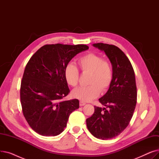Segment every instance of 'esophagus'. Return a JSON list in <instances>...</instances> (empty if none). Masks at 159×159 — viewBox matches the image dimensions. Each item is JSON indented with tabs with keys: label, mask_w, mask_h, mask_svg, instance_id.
<instances>
[{
	"label": "esophagus",
	"mask_w": 159,
	"mask_h": 159,
	"mask_svg": "<svg viewBox=\"0 0 159 159\" xmlns=\"http://www.w3.org/2000/svg\"><path fill=\"white\" fill-rule=\"evenodd\" d=\"M79 104H80V106H84L86 104V102H83V101H80Z\"/></svg>",
	"instance_id": "esophagus-1"
}]
</instances>
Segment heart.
<instances>
[{
    "label": "heart",
    "mask_w": 159,
    "mask_h": 159,
    "mask_svg": "<svg viewBox=\"0 0 159 159\" xmlns=\"http://www.w3.org/2000/svg\"><path fill=\"white\" fill-rule=\"evenodd\" d=\"M78 65L82 73H88L87 86H81L72 91V96L82 101L88 102L97 98L102 91L110 87L113 79V68L111 63L103 60L96 53H90L81 57ZM66 82L72 86H77L79 82V72L73 64H67L64 69Z\"/></svg>",
    "instance_id": "obj_1"
}]
</instances>
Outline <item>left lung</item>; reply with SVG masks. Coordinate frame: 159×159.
I'll use <instances>...</instances> for the list:
<instances>
[{
	"label": "left lung",
	"mask_w": 159,
	"mask_h": 159,
	"mask_svg": "<svg viewBox=\"0 0 159 159\" xmlns=\"http://www.w3.org/2000/svg\"><path fill=\"white\" fill-rule=\"evenodd\" d=\"M104 52L113 68V75L106 93L98 99L106 107L95 106V111L86 119L87 128L94 137L111 139L126 128L132 118L137 103L135 72L128 58L114 45L93 44Z\"/></svg>",
	"instance_id": "obj_1"
}]
</instances>
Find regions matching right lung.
Instances as JSON below:
<instances>
[{"label":"right lung","mask_w":159,"mask_h":159,"mask_svg":"<svg viewBox=\"0 0 159 159\" xmlns=\"http://www.w3.org/2000/svg\"><path fill=\"white\" fill-rule=\"evenodd\" d=\"M88 49L84 44L45 45L28 61L21 82L20 102L25 119L38 134H61L70 115L79 107L77 99L61 101L70 93L64 69L75 55Z\"/></svg>","instance_id":"obj_1"}]
</instances>
